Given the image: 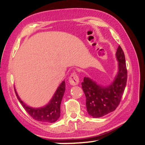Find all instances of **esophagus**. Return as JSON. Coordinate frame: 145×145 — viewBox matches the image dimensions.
I'll return each mask as SVG.
<instances>
[{"mask_svg": "<svg viewBox=\"0 0 145 145\" xmlns=\"http://www.w3.org/2000/svg\"><path fill=\"white\" fill-rule=\"evenodd\" d=\"M69 83L72 86L77 85L79 83V76L76 72H73L69 77Z\"/></svg>", "mask_w": 145, "mask_h": 145, "instance_id": "34e87169", "label": "esophagus"}]
</instances>
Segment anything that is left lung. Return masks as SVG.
<instances>
[{
  "mask_svg": "<svg viewBox=\"0 0 145 145\" xmlns=\"http://www.w3.org/2000/svg\"><path fill=\"white\" fill-rule=\"evenodd\" d=\"M116 57L119 62V71L110 86H99L88 77H84L82 82L87 111L93 118H100L114 112L121 100L127 80V70L125 54L120 45L117 49Z\"/></svg>",
  "mask_w": 145,
  "mask_h": 145,
  "instance_id": "left-lung-1",
  "label": "left lung"
}]
</instances>
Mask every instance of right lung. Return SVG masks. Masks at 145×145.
<instances>
[{"instance_id": "right-lung-1", "label": "right lung", "mask_w": 145, "mask_h": 145, "mask_svg": "<svg viewBox=\"0 0 145 145\" xmlns=\"http://www.w3.org/2000/svg\"><path fill=\"white\" fill-rule=\"evenodd\" d=\"M15 93L18 100L20 102L22 106L26 111L27 114L32 118L33 120L45 123H54L61 116V103L65 91V82H63L58 87L55 92L53 98L50 102L46 106L41 108H32L27 106L19 98L17 92Z\"/></svg>"}]
</instances>
